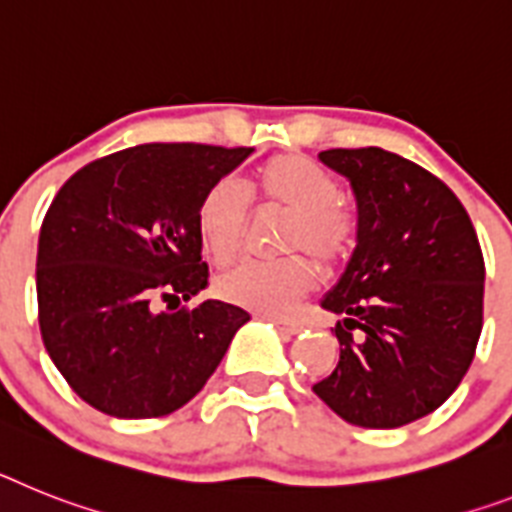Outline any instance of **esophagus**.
<instances>
[{
  "instance_id": "1",
  "label": "esophagus",
  "mask_w": 512,
  "mask_h": 512,
  "mask_svg": "<svg viewBox=\"0 0 512 512\" xmlns=\"http://www.w3.org/2000/svg\"><path fill=\"white\" fill-rule=\"evenodd\" d=\"M270 320H273V325H276L281 333H286V336H294V333H299V328H302L299 322L289 320V317H270Z\"/></svg>"
}]
</instances>
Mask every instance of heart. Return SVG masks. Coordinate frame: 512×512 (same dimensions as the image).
Here are the masks:
<instances>
[{
	"mask_svg": "<svg viewBox=\"0 0 512 512\" xmlns=\"http://www.w3.org/2000/svg\"><path fill=\"white\" fill-rule=\"evenodd\" d=\"M255 190L263 208L286 210L289 223L283 247L302 249L276 263L242 260L221 273L216 289L231 304L257 312H283L315 289L317 268L338 265L349 255L356 221L343 208L341 184L325 166L299 153H283L265 161L255 174ZM197 236L216 263H229L242 249L249 223V197L234 179H221L197 205ZM309 251L308 256L303 252Z\"/></svg>",
	"mask_w": 512,
	"mask_h": 512,
	"instance_id": "b5f03b06",
	"label": "heart"
}]
</instances>
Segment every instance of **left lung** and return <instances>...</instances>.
I'll use <instances>...</instances> for the list:
<instances>
[{
	"label": "left lung",
	"instance_id": "left-lung-1",
	"mask_svg": "<svg viewBox=\"0 0 512 512\" xmlns=\"http://www.w3.org/2000/svg\"><path fill=\"white\" fill-rule=\"evenodd\" d=\"M351 182L356 249L322 307L341 359L312 390L341 419L395 429L448 401L482 336L484 257L448 184L382 148L322 150Z\"/></svg>",
	"mask_w": 512,
	"mask_h": 512
}]
</instances>
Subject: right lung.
Returning <instances> with one entry per match:
<instances>
[{"instance_id":"1","label":"right lung","mask_w":512,"mask_h":512,"mask_svg":"<svg viewBox=\"0 0 512 512\" xmlns=\"http://www.w3.org/2000/svg\"><path fill=\"white\" fill-rule=\"evenodd\" d=\"M252 148L145 143L90 161L62 184L38 236V325L85 403L117 419L182 409L249 315L208 286L197 205ZM169 309V307H166Z\"/></svg>"}]
</instances>
